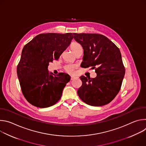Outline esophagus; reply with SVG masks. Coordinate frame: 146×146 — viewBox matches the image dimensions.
<instances>
[{
    "label": "esophagus",
    "instance_id": "34e87169",
    "mask_svg": "<svg viewBox=\"0 0 146 146\" xmlns=\"http://www.w3.org/2000/svg\"><path fill=\"white\" fill-rule=\"evenodd\" d=\"M76 78H77V77H76V76H71V80H74V79H75Z\"/></svg>",
    "mask_w": 146,
    "mask_h": 146
}]
</instances>
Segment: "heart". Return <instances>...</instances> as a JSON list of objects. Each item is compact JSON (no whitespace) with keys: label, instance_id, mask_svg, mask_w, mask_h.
I'll use <instances>...</instances> for the list:
<instances>
[{"label":"heart","instance_id":"obj_1","mask_svg":"<svg viewBox=\"0 0 146 146\" xmlns=\"http://www.w3.org/2000/svg\"><path fill=\"white\" fill-rule=\"evenodd\" d=\"M70 48L72 49V50L73 51V52L76 54L80 50H82V47L81 46V44H80L78 43L74 42L73 43L71 46H70ZM76 66L74 65H72V64H69L65 66V70L66 71L69 73V74H73L74 73V69H76Z\"/></svg>","mask_w":146,"mask_h":146}]
</instances>
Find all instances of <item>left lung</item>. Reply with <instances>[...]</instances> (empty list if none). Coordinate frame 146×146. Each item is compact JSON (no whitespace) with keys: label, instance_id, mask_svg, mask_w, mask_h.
I'll return each mask as SVG.
<instances>
[{"label":"left lung","instance_id":"1","mask_svg":"<svg viewBox=\"0 0 146 146\" xmlns=\"http://www.w3.org/2000/svg\"><path fill=\"white\" fill-rule=\"evenodd\" d=\"M73 37L84 50L81 66L95 69V78L82 76L78 90L87 105L101 106L109 103L119 92L125 73L119 48L108 37L96 33H76Z\"/></svg>","mask_w":146,"mask_h":146}]
</instances>
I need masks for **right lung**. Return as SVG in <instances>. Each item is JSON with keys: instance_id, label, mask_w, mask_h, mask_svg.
Segmentation results:
<instances>
[{"instance_id": "add662e5", "label": "right lung", "mask_w": 146, "mask_h": 146, "mask_svg": "<svg viewBox=\"0 0 146 146\" xmlns=\"http://www.w3.org/2000/svg\"><path fill=\"white\" fill-rule=\"evenodd\" d=\"M73 38L72 33H41L24 47L17 72L23 94L31 105L48 108L60 99L70 77L64 73L49 74L48 66L59 59Z\"/></svg>"}]
</instances>
